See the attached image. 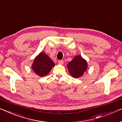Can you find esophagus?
<instances>
[{"instance_id": "34e87169", "label": "esophagus", "mask_w": 122, "mask_h": 122, "mask_svg": "<svg viewBox=\"0 0 122 122\" xmlns=\"http://www.w3.org/2000/svg\"><path fill=\"white\" fill-rule=\"evenodd\" d=\"M63 60H59L58 61V63H59V65H63Z\"/></svg>"}]
</instances>
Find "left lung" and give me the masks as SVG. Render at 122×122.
<instances>
[{
	"mask_svg": "<svg viewBox=\"0 0 122 122\" xmlns=\"http://www.w3.org/2000/svg\"><path fill=\"white\" fill-rule=\"evenodd\" d=\"M88 62L81 55L74 56L73 59L67 64V68L70 75L74 78L82 77L88 68Z\"/></svg>",
	"mask_w": 122,
	"mask_h": 122,
	"instance_id": "8db88e82",
	"label": "left lung"
}]
</instances>
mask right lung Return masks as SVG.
Instances as JSON below:
<instances>
[{
    "mask_svg": "<svg viewBox=\"0 0 122 122\" xmlns=\"http://www.w3.org/2000/svg\"><path fill=\"white\" fill-rule=\"evenodd\" d=\"M55 66V63L47 54L41 51L34 58L32 69L37 75L43 77L48 75Z\"/></svg>",
    "mask_w": 122,
    "mask_h": 122,
    "instance_id": "right-lung-1",
    "label": "right lung"
}]
</instances>
